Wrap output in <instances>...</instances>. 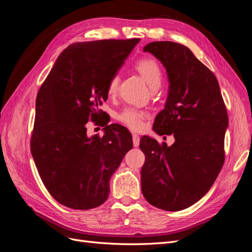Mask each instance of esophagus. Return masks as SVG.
<instances>
[{
  "instance_id": "esophagus-1",
  "label": "esophagus",
  "mask_w": 252,
  "mask_h": 252,
  "mask_svg": "<svg viewBox=\"0 0 252 252\" xmlns=\"http://www.w3.org/2000/svg\"><path fill=\"white\" fill-rule=\"evenodd\" d=\"M132 142H133V146L134 147H138L140 145V136L138 134L133 133L132 134Z\"/></svg>"
}]
</instances>
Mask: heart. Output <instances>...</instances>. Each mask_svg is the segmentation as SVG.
Returning <instances> with one entry per match:
<instances>
[{
	"mask_svg": "<svg viewBox=\"0 0 252 252\" xmlns=\"http://www.w3.org/2000/svg\"><path fill=\"white\" fill-rule=\"evenodd\" d=\"M134 68L141 74V77L146 81L151 89H157L161 85L163 73L161 67L155 60L148 58L142 59L135 63ZM119 83L120 77L118 74H113L107 84V94L109 95H114L117 94ZM145 117H146V113L144 111L132 107H126L117 114L118 121L132 130H139L143 127Z\"/></svg>",
	"mask_w": 252,
	"mask_h": 252,
	"instance_id": "heart-1",
	"label": "heart"
}]
</instances>
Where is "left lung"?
Here are the masks:
<instances>
[{
    "mask_svg": "<svg viewBox=\"0 0 252 252\" xmlns=\"http://www.w3.org/2000/svg\"><path fill=\"white\" fill-rule=\"evenodd\" d=\"M143 50L161 61L169 81L154 130L173 133L175 142L167 146L150 136L141 139L142 192L155 207L179 211L201 200L222 169L228 114L216 75L189 48L162 41Z\"/></svg>",
    "mask_w": 252,
    "mask_h": 252,
    "instance_id": "8db88e82",
    "label": "left lung"
}]
</instances>
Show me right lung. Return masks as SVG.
Returning a JSON list of instances; mask_svg holds the SVG:
<instances>
[{
  "label": "right lung",
  "mask_w": 252,
  "mask_h": 252,
  "mask_svg": "<svg viewBox=\"0 0 252 252\" xmlns=\"http://www.w3.org/2000/svg\"><path fill=\"white\" fill-rule=\"evenodd\" d=\"M140 39L79 42L68 46L37 93L30 150L43 184L66 207L87 210L109 195V181L132 148L119 124L87 135V122L101 116L107 84Z\"/></svg>",
  "instance_id": "right-lung-1"
}]
</instances>
